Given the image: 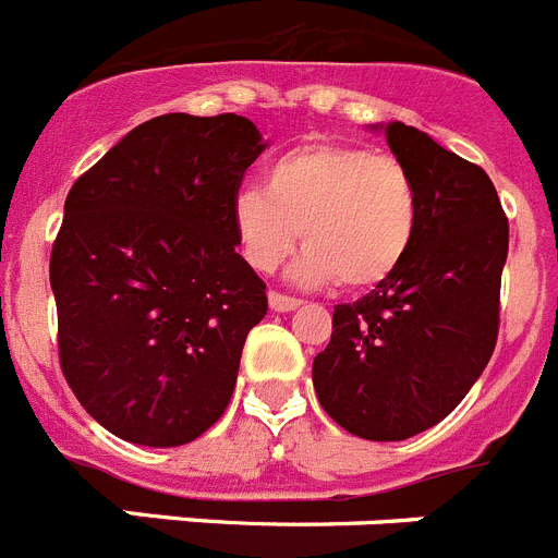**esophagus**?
Segmentation results:
<instances>
[{"label":"esophagus","mask_w":558,"mask_h":558,"mask_svg":"<svg viewBox=\"0 0 558 558\" xmlns=\"http://www.w3.org/2000/svg\"><path fill=\"white\" fill-rule=\"evenodd\" d=\"M268 304L274 313H290V310L302 307V299H293V295H284V293H279V290H270Z\"/></svg>","instance_id":"34e87169"}]
</instances>
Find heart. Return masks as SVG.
Returning a JSON list of instances; mask_svg holds the SVG:
<instances>
[{
    "mask_svg": "<svg viewBox=\"0 0 558 558\" xmlns=\"http://www.w3.org/2000/svg\"><path fill=\"white\" fill-rule=\"evenodd\" d=\"M231 226L245 263L270 274L302 243L293 279L363 290L386 282L405 263L418 229V190L393 156L368 147L310 142L265 172L231 204Z\"/></svg>",
    "mask_w": 558,
    "mask_h": 558,
    "instance_id": "heart-1",
    "label": "heart"
}]
</instances>
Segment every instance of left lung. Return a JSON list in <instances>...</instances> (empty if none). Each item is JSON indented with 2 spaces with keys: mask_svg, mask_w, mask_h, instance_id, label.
I'll use <instances>...</instances> for the list:
<instances>
[{
  "mask_svg": "<svg viewBox=\"0 0 558 558\" xmlns=\"http://www.w3.org/2000/svg\"><path fill=\"white\" fill-rule=\"evenodd\" d=\"M386 140L416 181V240L397 274L335 307L313 360L324 411L368 441L438 425L475 386L495 352L509 256V220L481 167L405 122H388Z\"/></svg>",
  "mask_w": 558,
  "mask_h": 558,
  "instance_id": "1",
  "label": "left lung"
}]
</instances>
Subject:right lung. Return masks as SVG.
<instances>
[{"mask_svg": "<svg viewBox=\"0 0 558 558\" xmlns=\"http://www.w3.org/2000/svg\"><path fill=\"white\" fill-rule=\"evenodd\" d=\"M265 147L236 113H161L69 190L49 256L58 354L88 416L122 441L186 445L229 405L268 313L231 226Z\"/></svg>", "mask_w": 558, "mask_h": 558, "instance_id": "obj_1", "label": "right lung"}]
</instances>
